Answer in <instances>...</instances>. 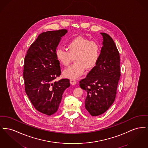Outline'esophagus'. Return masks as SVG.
I'll use <instances>...</instances> for the list:
<instances>
[{"label":"esophagus","instance_id":"1","mask_svg":"<svg viewBox=\"0 0 148 148\" xmlns=\"http://www.w3.org/2000/svg\"><path fill=\"white\" fill-rule=\"evenodd\" d=\"M70 82L71 84H72V85H75V84H77V81L74 80V79H70Z\"/></svg>","mask_w":148,"mask_h":148}]
</instances>
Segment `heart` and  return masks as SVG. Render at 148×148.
<instances>
[{
	"label": "heart",
	"instance_id": "b5f03b06",
	"mask_svg": "<svg viewBox=\"0 0 148 148\" xmlns=\"http://www.w3.org/2000/svg\"><path fill=\"white\" fill-rule=\"evenodd\" d=\"M66 47L68 51L58 48L55 52L58 61L63 66L69 65L74 58L76 63L63 71L66 78H78L84 74L86 69L94 68L99 59L101 46L95 41L77 36L70 40Z\"/></svg>",
	"mask_w": 148,
	"mask_h": 148
}]
</instances>
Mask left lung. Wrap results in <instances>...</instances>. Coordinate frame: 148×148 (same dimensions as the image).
Listing matches in <instances>:
<instances>
[{
    "instance_id": "8db88e82",
    "label": "left lung",
    "mask_w": 148,
    "mask_h": 148,
    "mask_svg": "<svg viewBox=\"0 0 148 148\" xmlns=\"http://www.w3.org/2000/svg\"><path fill=\"white\" fill-rule=\"evenodd\" d=\"M103 37V46L96 66L86 78L80 81V87L87 96L85 107L93 116L104 113L114 101L119 80L120 78L119 52L112 38L106 33Z\"/></svg>"
}]
</instances>
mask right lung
Here are the masks:
<instances>
[{"label": "right lung", "instance_id": "1", "mask_svg": "<svg viewBox=\"0 0 148 148\" xmlns=\"http://www.w3.org/2000/svg\"><path fill=\"white\" fill-rule=\"evenodd\" d=\"M66 29L50 31L38 35L25 58L23 79L27 95L35 108L50 116L55 113L69 80L53 82L61 74L55 52Z\"/></svg>", "mask_w": 148, "mask_h": 148}]
</instances>
